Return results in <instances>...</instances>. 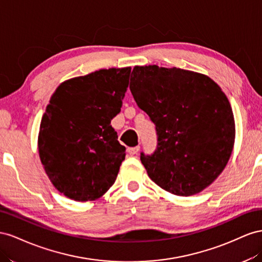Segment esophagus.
<instances>
[{
	"label": "esophagus",
	"instance_id": "esophagus-1",
	"mask_svg": "<svg viewBox=\"0 0 262 262\" xmlns=\"http://www.w3.org/2000/svg\"><path fill=\"white\" fill-rule=\"evenodd\" d=\"M139 146H136V147H132V148H128V149H127V151H128V154L129 155H136L138 151H139Z\"/></svg>",
	"mask_w": 262,
	"mask_h": 262
}]
</instances>
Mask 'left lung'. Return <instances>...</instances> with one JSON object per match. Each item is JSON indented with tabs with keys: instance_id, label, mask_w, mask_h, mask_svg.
<instances>
[{
	"instance_id": "obj_1",
	"label": "left lung",
	"mask_w": 262,
	"mask_h": 262,
	"mask_svg": "<svg viewBox=\"0 0 262 262\" xmlns=\"http://www.w3.org/2000/svg\"><path fill=\"white\" fill-rule=\"evenodd\" d=\"M129 89L158 135L155 154L140 156L148 177L180 196L211 185L226 167L236 134L221 86L203 73L152 64L134 67Z\"/></svg>"
}]
</instances>
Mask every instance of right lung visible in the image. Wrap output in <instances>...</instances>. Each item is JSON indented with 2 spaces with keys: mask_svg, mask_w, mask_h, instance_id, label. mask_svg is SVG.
Here are the masks:
<instances>
[{
  "mask_svg": "<svg viewBox=\"0 0 262 262\" xmlns=\"http://www.w3.org/2000/svg\"><path fill=\"white\" fill-rule=\"evenodd\" d=\"M130 67L63 81L51 95L38 134L50 182L77 202L95 201L114 184L126 148L111 125L122 107Z\"/></svg>",
  "mask_w": 262,
  "mask_h": 262,
  "instance_id": "right-lung-1",
  "label": "right lung"
}]
</instances>
